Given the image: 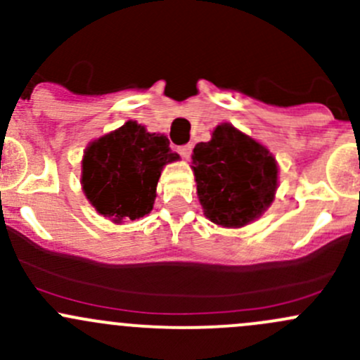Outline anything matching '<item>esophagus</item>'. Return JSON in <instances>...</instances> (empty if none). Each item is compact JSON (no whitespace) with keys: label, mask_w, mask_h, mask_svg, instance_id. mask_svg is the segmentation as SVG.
<instances>
[{"label":"esophagus","mask_w":360,"mask_h":360,"mask_svg":"<svg viewBox=\"0 0 360 360\" xmlns=\"http://www.w3.org/2000/svg\"><path fill=\"white\" fill-rule=\"evenodd\" d=\"M191 150H193V146H191V144H184V146L177 148V151H179V155H181V157H183L184 160H188V158H190V155H191Z\"/></svg>","instance_id":"esophagus-1"}]
</instances>
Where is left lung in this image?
Segmentation results:
<instances>
[{"instance_id":"8db88e82","label":"left lung","mask_w":360,"mask_h":360,"mask_svg":"<svg viewBox=\"0 0 360 360\" xmlns=\"http://www.w3.org/2000/svg\"><path fill=\"white\" fill-rule=\"evenodd\" d=\"M191 160L203 214L217 226H248L274 203L277 160L231 123L217 125L210 141L195 146Z\"/></svg>"}]
</instances>
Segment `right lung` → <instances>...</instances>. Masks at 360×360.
I'll list each match as a JSON object with an SVG mask.
<instances>
[{"label": "right lung", "mask_w": 360, "mask_h": 360, "mask_svg": "<svg viewBox=\"0 0 360 360\" xmlns=\"http://www.w3.org/2000/svg\"><path fill=\"white\" fill-rule=\"evenodd\" d=\"M177 160L167 136L129 120L86 146L82 190L94 209L115 224L139 219L153 209L163 167Z\"/></svg>", "instance_id": "right-lung-1"}]
</instances>
